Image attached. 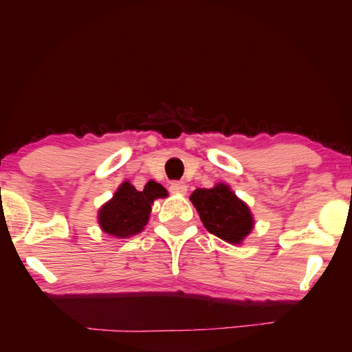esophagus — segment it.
Listing matches in <instances>:
<instances>
[{"label":"esophagus","mask_w":352,"mask_h":352,"mask_svg":"<svg viewBox=\"0 0 352 352\" xmlns=\"http://www.w3.org/2000/svg\"><path fill=\"white\" fill-rule=\"evenodd\" d=\"M170 192L176 195H186L188 186L184 182H173L170 184Z\"/></svg>","instance_id":"34e87169"}]
</instances>
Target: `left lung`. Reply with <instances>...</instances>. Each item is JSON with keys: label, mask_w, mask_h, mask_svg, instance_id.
I'll return each instance as SVG.
<instances>
[{"label": "left lung", "mask_w": 352, "mask_h": 352, "mask_svg": "<svg viewBox=\"0 0 352 352\" xmlns=\"http://www.w3.org/2000/svg\"><path fill=\"white\" fill-rule=\"evenodd\" d=\"M204 228L232 245H241L254 229V217L247 202L230 186L219 182L212 188H198L189 197Z\"/></svg>", "instance_id": "8db88e82"}]
</instances>
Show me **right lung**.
Instances as JSON below:
<instances>
[{
	"label": "right lung",
	"mask_w": 352,
	"mask_h": 352,
	"mask_svg": "<svg viewBox=\"0 0 352 352\" xmlns=\"http://www.w3.org/2000/svg\"><path fill=\"white\" fill-rule=\"evenodd\" d=\"M167 195L166 188L154 180H150L142 190L124 180L113 198L98 210V225L102 232L119 239L138 235L150 220L154 201Z\"/></svg>",
	"instance_id": "obj_1"
}]
</instances>
